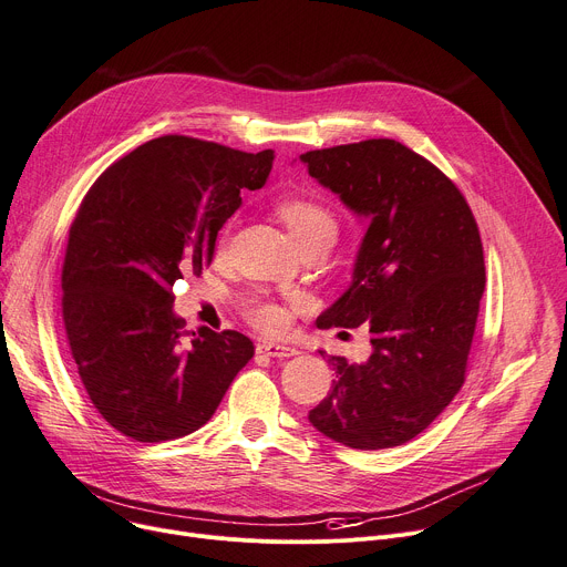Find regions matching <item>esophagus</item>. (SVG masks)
<instances>
[{"mask_svg": "<svg viewBox=\"0 0 567 567\" xmlns=\"http://www.w3.org/2000/svg\"><path fill=\"white\" fill-rule=\"evenodd\" d=\"M257 351H259V353H264V355H269V358H278V360H282V358H291V355H298V349H293V347H285V344H271V342H261V344L257 347Z\"/></svg>", "mask_w": 567, "mask_h": 567, "instance_id": "34e87169", "label": "esophagus"}]
</instances>
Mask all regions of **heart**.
Here are the masks:
<instances>
[{
    "mask_svg": "<svg viewBox=\"0 0 567 567\" xmlns=\"http://www.w3.org/2000/svg\"><path fill=\"white\" fill-rule=\"evenodd\" d=\"M278 214H280L282 223L287 225V230L293 237L296 246L303 241H310V239H319V237H337L334 214L315 200L285 198L278 203ZM228 237H230V228L225 225L216 239L218 250L225 248ZM248 317L264 332H282L287 326V312L276 303H255L250 308Z\"/></svg>",
    "mask_w": 567,
    "mask_h": 567,
    "instance_id": "obj_1",
    "label": "heart"
}]
</instances>
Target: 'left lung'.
Returning <instances> with one entry per match:
<instances>
[{"label":"left lung","mask_w":567,"mask_h":567,"mask_svg":"<svg viewBox=\"0 0 567 567\" xmlns=\"http://www.w3.org/2000/svg\"><path fill=\"white\" fill-rule=\"evenodd\" d=\"M323 188L367 220L353 280L319 326L371 332V355H326L334 371L310 424L351 449H390L420 435L454 401L485 289L470 205L442 171L392 138L298 157Z\"/></svg>","instance_id":"left-lung-1"}]
</instances>
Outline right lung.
I'll return each mask as SVG.
<instances>
[{
    "label": "right lung",
    "mask_w": 567,
    "mask_h": 567,
    "mask_svg": "<svg viewBox=\"0 0 567 567\" xmlns=\"http://www.w3.org/2000/svg\"><path fill=\"white\" fill-rule=\"evenodd\" d=\"M257 155L188 136H159L109 166L70 228L63 323L97 412L136 442H164L209 422L255 347L200 326L182 342L173 287L212 264L241 188L267 184Z\"/></svg>",
    "instance_id": "add662e5"
}]
</instances>
